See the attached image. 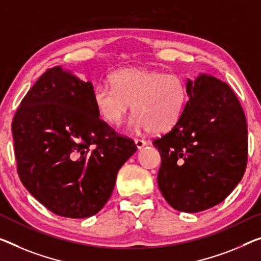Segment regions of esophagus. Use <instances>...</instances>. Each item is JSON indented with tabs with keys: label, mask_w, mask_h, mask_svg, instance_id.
<instances>
[{
	"label": "esophagus",
	"mask_w": 261,
	"mask_h": 261,
	"mask_svg": "<svg viewBox=\"0 0 261 261\" xmlns=\"http://www.w3.org/2000/svg\"><path fill=\"white\" fill-rule=\"evenodd\" d=\"M135 144H136V147L139 148V149H141V148L146 146L147 141H144V140H142V139H135Z\"/></svg>",
	"instance_id": "esophagus-1"
}]
</instances>
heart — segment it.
<instances>
[{"label": "heart", "mask_w": 261, "mask_h": 261, "mask_svg": "<svg viewBox=\"0 0 261 261\" xmlns=\"http://www.w3.org/2000/svg\"><path fill=\"white\" fill-rule=\"evenodd\" d=\"M111 84L93 92L95 108L110 125H120L133 103L132 126L164 133L179 121L188 101L187 84L178 74L126 67L111 75Z\"/></svg>", "instance_id": "heart-1"}]
</instances>
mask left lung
I'll use <instances>...</instances> for the list:
<instances>
[{
  "label": "left lung",
  "mask_w": 261,
  "mask_h": 261,
  "mask_svg": "<svg viewBox=\"0 0 261 261\" xmlns=\"http://www.w3.org/2000/svg\"><path fill=\"white\" fill-rule=\"evenodd\" d=\"M179 121L155 139L161 155L158 184L175 210L199 212L223 202L243 178L247 164V123L226 83L200 74L188 79Z\"/></svg>",
  "instance_id": "obj_1"
}]
</instances>
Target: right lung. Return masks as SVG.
<instances>
[{
  "label": "right lung",
  "mask_w": 261,
  "mask_h": 261,
  "mask_svg": "<svg viewBox=\"0 0 261 261\" xmlns=\"http://www.w3.org/2000/svg\"><path fill=\"white\" fill-rule=\"evenodd\" d=\"M93 92L90 82L52 67L23 98L11 125L19 179L62 217L98 214L138 149L99 118Z\"/></svg>",
  "instance_id": "right-lung-1"
}]
</instances>
